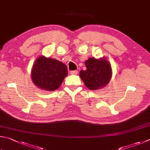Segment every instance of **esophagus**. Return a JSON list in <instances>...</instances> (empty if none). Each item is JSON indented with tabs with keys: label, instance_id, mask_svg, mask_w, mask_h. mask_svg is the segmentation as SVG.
Returning <instances> with one entry per match:
<instances>
[{
	"label": "esophagus",
	"instance_id": "34e87169",
	"mask_svg": "<svg viewBox=\"0 0 150 150\" xmlns=\"http://www.w3.org/2000/svg\"><path fill=\"white\" fill-rule=\"evenodd\" d=\"M78 72L76 71V70H72V71H70V74L72 75H75V74H77Z\"/></svg>",
	"mask_w": 150,
	"mask_h": 150
}]
</instances>
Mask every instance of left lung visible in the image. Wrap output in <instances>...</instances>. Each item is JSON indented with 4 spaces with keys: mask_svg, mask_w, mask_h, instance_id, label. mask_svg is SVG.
I'll return each mask as SVG.
<instances>
[{
    "mask_svg": "<svg viewBox=\"0 0 150 150\" xmlns=\"http://www.w3.org/2000/svg\"><path fill=\"white\" fill-rule=\"evenodd\" d=\"M85 64L86 70H81L80 76L87 88L93 91L108 84L112 76V69L106 57H90L85 61Z\"/></svg>",
    "mask_w": 150,
    "mask_h": 150,
    "instance_id": "8db88e82",
    "label": "left lung"
}]
</instances>
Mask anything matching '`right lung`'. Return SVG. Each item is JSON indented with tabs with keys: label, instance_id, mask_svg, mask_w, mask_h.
I'll return each mask as SVG.
<instances>
[{
	"label": "right lung",
	"instance_id": "add662e5",
	"mask_svg": "<svg viewBox=\"0 0 150 150\" xmlns=\"http://www.w3.org/2000/svg\"><path fill=\"white\" fill-rule=\"evenodd\" d=\"M31 80L42 90L53 91L57 89L68 75L65 64L55 59L41 55L36 59L30 72Z\"/></svg>",
	"mask_w": 150,
	"mask_h": 150
}]
</instances>
